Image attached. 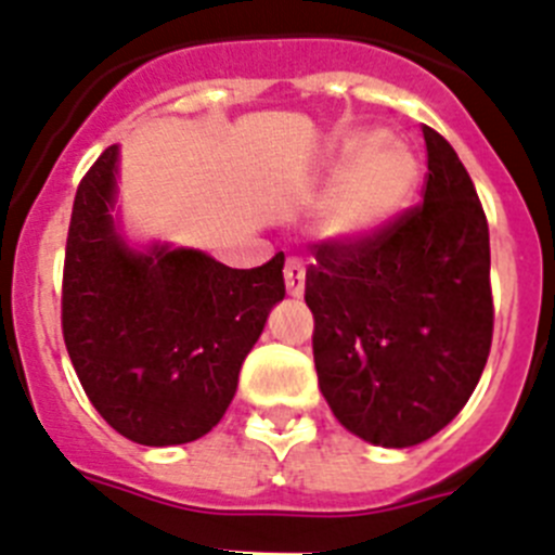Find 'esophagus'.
Here are the masks:
<instances>
[{"label": "esophagus", "mask_w": 555, "mask_h": 555, "mask_svg": "<svg viewBox=\"0 0 555 555\" xmlns=\"http://www.w3.org/2000/svg\"><path fill=\"white\" fill-rule=\"evenodd\" d=\"M283 278H286V288L292 297H300L302 288H306V269L297 258H288L286 269H283Z\"/></svg>", "instance_id": "34e87169"}]
</instances>
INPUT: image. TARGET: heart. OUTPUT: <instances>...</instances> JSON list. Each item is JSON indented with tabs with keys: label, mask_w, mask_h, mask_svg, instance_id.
<instances>
[{
	"label": "heart",
	"mask_w": 555,
	"mask_h": 555,
	"mask_svg": "<svg viewBox=\"0 0 555 555\" xmlns=\"http://www.w3.org/2000/svg\"><path fill=\"white\" fill-rule=\"evenodd\" d=\"M416 183V158L409 146L384 141L377 132L347 139L333 171V197L325 230L338 238H356L395 217Z\"/></svg>",
	"instance_id": "1"
}]
</instances>
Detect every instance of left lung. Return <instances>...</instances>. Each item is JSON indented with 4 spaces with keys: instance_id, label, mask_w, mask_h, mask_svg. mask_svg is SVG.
Here are the masks:
<instances>
[{
    "instance_id": "left-lung-1",
    "label": "left lung",
    "mask_w": 555,
    "mask_h": 555,
    "mask_svg": "<svg viewBox=\"0 0 555 555\" xmlns=\"http://www.w3.org/2000/svg\"><path fill=\"white\" fill-rule=\"evenodd\" d=\"M423 203L356 238L313 244V364L336 420L411 448L467 405L492 347L489 224L467 169L423 127Z\"/></svg>"
}]
</instances>
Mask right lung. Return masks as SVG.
I'll use <instances>...</instances> for the list:
<instances>
[{
  "instance_id": "add662e5",
  "label": "right lung",
  "mask_w": 555,
  "mask_h": 555,
  "mask_svg": "<svg viewBox=\"0 0 555 555\" xmlns=\"http://www.w3.org/2000/svg\"><path fill=\"white\" fill-rule=\"evenodd\" d=\"M116 146L77 185L63 261L61 325L88 400L150 448L194 442L222 420L269 308L283 253L230 269L197 249L132 253L111 219Z\"/></svg>"
}]
</instances>
